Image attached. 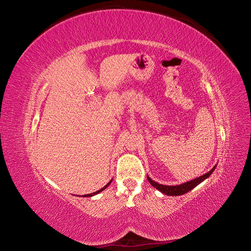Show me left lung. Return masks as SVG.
I'll list each match as a JSON object with an SVG mask.
<instances>
[{
  "label": "left lung",
  "instance_id": "obj_1",
  "mask_svg": "<svg viewBox=\"0 0 251 251\" xmlns=\"http://www.w3.org/2000/svg\"><path fill=\"white\" fill-rule=\"evenodd\" d=\"M215 169H216V165L207 174H204L203 176H200V177L196 178L192 181H188V182H185V183H182L180 185H175V186L159 184V183H157V182L151 180L150 177H148V180H149L150 183L153 185L155 188H157L158 191H160L161 193H163L165 195H168V196H180V195L186 194L189 191H192L194 187H196L199 183H201L203 180L208 178L211 175V173L215 171Z\"/></svg>",
  "mask_w": 251,
  "mask_h": 251
}]
</instances>
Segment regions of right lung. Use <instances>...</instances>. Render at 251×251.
Segmentation results:
<instances>
[{
	"instance_id": "obj_1",
	"label": "right lung",
	"mask_w": 251,
	"mask_h": 251,
	"mask_svg": "<svg viewBox=\"0 0 251 251\" xmlns=\"http://www.w3.org/2000/svg\"><path fill=\"white\" fill-rule=\"evenodd\" d=\"M111 182H112V180L109 182V183L107 184V185H105V186H103L102 188H100V191H97V192H95V193H93V194H88V195H83V197H92V196H94V195H96V194H98V193H100L101 191H103V189L105 188V187H107V186H109L110 185V183H111Z\"/></svg>"
}]
</instances>
